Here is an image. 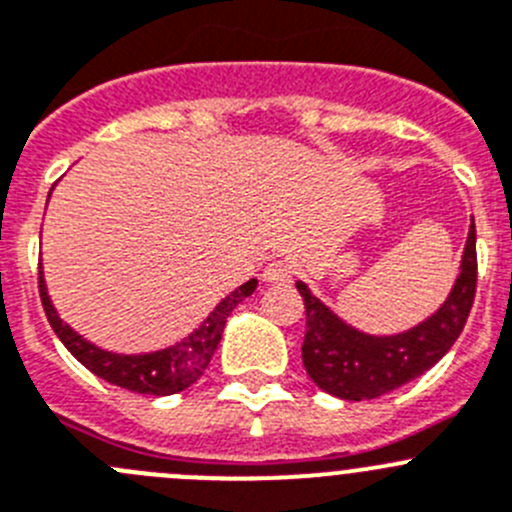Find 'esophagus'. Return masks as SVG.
Returning <instances> with one entry per match:
<instances>
[{"label": "esophagus", "mask_w": 512, "mask_h": 512, "mask_svg": "<svg viewBox=\"0 0 512 512\" xmlns=\"http://www.w3.org/2000/svg\"><path fill=\"white\" fill-rule=\"evenodd\" d=\"M264 281L266 284H274V286H289L291 279H294V271H291L289 264L284 261H271L269 266L264 269Z\"/></svg>", "instance_id": "obj_1"}]
</instances>
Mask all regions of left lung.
Wrapping results in <instances>:
<instances>
[{"label":"left lung","instance_id":"1","mask_svg":"<svg viewBox=\"0 0 512 512\" xmlns=\"http://www.w3.org/2000/svg\"><path fill=\"white\" fill-rule=\"evenodd\" d=\"M478 286V253H475V221L470 223L460 276L445 304L392 337H372L339 319L329 306L321 304L304 281H296L306 309V334L301 344L306 374L324 392L339 399L382 397L402 384L435 367L457 342L470 316Z\"/></svg>","mask_w":512,"mask_h":512}]
</instances>
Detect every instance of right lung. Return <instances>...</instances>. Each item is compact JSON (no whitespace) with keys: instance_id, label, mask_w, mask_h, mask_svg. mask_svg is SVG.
Here are the masks:
<instances>
[{"instance_id":"obj_1","label":"right lung","mask_w":512,"mask_h":512,"mask_svg":"<svg viewBox=\"0 0 512 512\" xmlns=\"http://www.w3.org/2000/svg\"><path fill=\"white\" fill-rule=\"evenodd\" d=\"M259 281L251 279L246 284L238 286L236 291L226 296L216 309L208 314V319L198 326L196 332L188 334L186 339L175 342L173 347L158 349V352L150 354H115L105 352V349L95 347L87 339H82L75 329H70V324L60 319V314L52 306L50 296H47L45 276L40 269V296L42 306H45V314L50 326L55 329V334L60 337V342L70 349L72 357L82 364V367L90 369L92 374H97L100 379L110 384H118V387L130 389V392L138 394H153V397H165V394L183 392L186 387L196 384L203 377L206 367L211 364L213 352H216L218 342L223 337V326L226 319L231 316V311L241 304L246 296L253 294Z\"/></svg>"}]
</instances>
